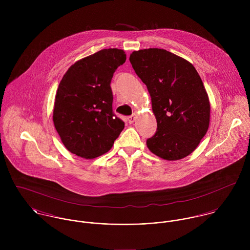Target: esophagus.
<instances>
[{"instance_id":"1","label":"esophagus","mask_w":250,"mask_h":250,"mask_svg":"<svg viewBox=\"0 0 250 250\" xmlns=\"http://www.w3.org/2000/svg\"><path fill=\"white\" fill-rule=\"evenodd\" d=\"M136 117H137L136 114H133V115L129 116V117H128V122H129L130 124H133V123L135 122V120H136Z\"/></svg>"}]
</instances>
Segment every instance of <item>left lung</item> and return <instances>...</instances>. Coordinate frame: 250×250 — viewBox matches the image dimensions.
Wrapping results in <instances>:
<instances>
[{"label":"left lung","mask_w":250,"mask_h":250,"mask_svg":"<svg viewBox=\"0 0 250 250\" xmlns=\"http://www.w3.org/2000/svg\"><path fill=\"white\" fill-rule=\"evenodd\" d=\"M130 62L147 86L157 120L148 149L167 161L188 156L210 124V101L198 72L187 60L159 48L134 51Z\"/></svg>","instance_id":"obj_1"}]
</instances>
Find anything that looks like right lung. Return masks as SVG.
<instances>
[{
	"mask_svg": "<svg viewBox=\"0 0 250 250\" xmlns=\"http://www.w3.org/2000/svg\"><path fill=\"white\" fill-rule=\"evenodd\" d=\"M126 61L121 49H103L79 60L63 75L53 121L65 148L83 159L107 153L124 129L112 111L110 81Z\"/></svg>",
	"mask_w": 250,
	"mask_h": 250,
	"instance_id": "1",
	"label": "right lung"
}]
</instances>
